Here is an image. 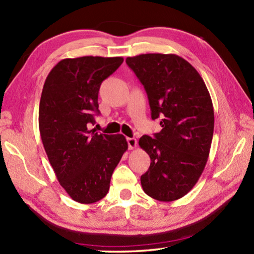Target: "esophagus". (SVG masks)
Returning a JSON list of instances; mask_svg holds the SVG:
<instances>
[{
  "label": "esophagus",
  "instance_id": "1",
  "mask_svg": "<svg viewBox=\"0 0 254 254\" xmlns=\"http://www.w3.org/2000/svg\"><path fill=\"white\" fill-rule=\"evenodd\" d=\"M127 145H128V148H130V149H133V148H135L137 146V141L135 138L127 137Z\"/></svg>",
  "mask_w": 254,
  "mask_h": 254
}]
</instances>
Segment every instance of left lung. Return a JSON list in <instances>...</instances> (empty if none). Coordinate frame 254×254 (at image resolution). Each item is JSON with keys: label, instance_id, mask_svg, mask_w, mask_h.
<instances>
[{"label": "left lung", "instance_id": "8db88e82", "mask_svg": "<svg viewBox=\"0 0 254 254\" xmlns=\"http://www.w3.org/2000/svg\"><path fill=\"white\" fill-rule=\"evenodd\" d=\"M148 97L161 131L138 144L150 157L141 177L144 192L171 202L195 186L207 163L214 133L212 99L201 75L179 56L147 53L127 58Z\"/></svg>", "mask_w": 254, "mask_h": 254}]
</instances>
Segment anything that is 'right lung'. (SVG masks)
<instances>
[{
    "label": "right lung",
    "instance_id": "add662e5",
    "mask_svg": "<svg viewBox=\"0 0 254 254\" xmlns=\"http://www.w3.org/2000/svg\"><path fill=\"white\" fill-rule=\"evenodd\" d=\"M122 62L121 57L64 59L51 69L42 88V144L60 185L78 203L91 204L106 196L112 172L127 149L122 134L89 130L99 115L102 80Z\"/></svg>",
    "mask_w": 254,
    "mask_h": 254
}]
</instances>
